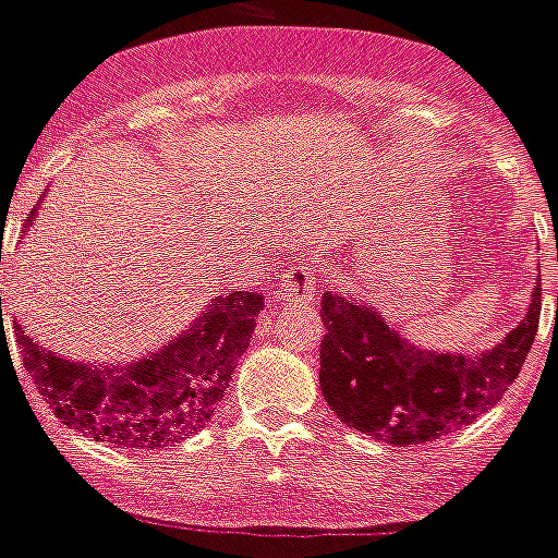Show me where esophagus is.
Masks as SVG:
<instances>
[{"label": "esophagus", "mask_w": 558, "mask_h": 558, "mask_svg": "<svg viewBox=\"0 0 558 558\" xmlns=\"http://www.w3.org/2000/svg\"><path fill=\"white\" fill-rule=\"evenodd\" d=\"M317 293V282H314V265L291 267L288 274H282L276 296L279 300H311Z\"/></svg>", "instance_id": "esophagus-1"}]
</instances>
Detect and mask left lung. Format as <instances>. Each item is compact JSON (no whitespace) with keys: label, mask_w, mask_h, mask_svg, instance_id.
Wrapping results in <instances>:
<instances>
[{"label":"left lung","mask_w":558,"mask_h":558,"mask_svg":"<svg viewBox=\"0 0 558 558\" xmlns=\"http://www.w3.org/2000/svg\"><path fill=\"white\" fill-rule=\"evenodd\" d=\"M558 258V256H556ZM319 387L343 425L410 448L454 434L495 408L521 373L542 314L535 282L524 319L486 352H430L352 293H323Z\"/></svg>","instance_id":"left-lung-1"}]
</instances>
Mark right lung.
Instances as JSON below:
<instances>
[{
  "mask_svg": "<svg viewBox=\"0 0 558 558\" xmlns=\"http://www.w3.org/2000/svg\"><path fill=\"white\" fill-rule=\"evenodd\" d=\"M262 308V293L218 296L177 338L128 364H77L40 347L20 323L14 331L34 387L63 425L95 442L150 451L183 442L209 422Z\"/></svg>",
  "mask_w": 558,
  "mask_h": 558,
  "instance_id": "obj_1",
  "label": "right lung"
}]
</instances>
